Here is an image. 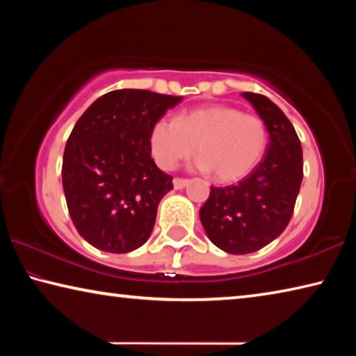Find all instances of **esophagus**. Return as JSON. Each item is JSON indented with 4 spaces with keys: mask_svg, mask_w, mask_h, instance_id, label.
Masks as SVG:
<instances>
[{
    "mask_svg": "<svg viewBox=\"0 0 356 356\" xmlns=\"http://www.w3.org/2000/svg\"><path fill=\"white\" fill-rule=\"evenodd\" d=\"M172 184H174V188H176V190H182V188H185L186 185H188V179L176 177L172 180Z\"/></svg>",
    "mask_w": 356,
    "mask_h": 356,
    "instance_id": "1",
    "label": "esophagus"
}]
</instances>
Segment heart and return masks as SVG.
Instances as JSON below:
<instances>
[{"label": "heart", "instance_id": "obj_1", "mask_svg": "<svg viewBox=\"0 0 356 356\" xmlns=\"http://www.w3.org/2000/svg\"><path fill=\"white\" fill-rule=\"evenodd\" d=\"M267 143L265 120L231 105L195 108L179 119L160 118L149 135L150 154L160 168L174 170L197 150V168L222 184L248 176Z\"/></svg>", "mask_w": 356, "mask_h": 356}]
</instances>
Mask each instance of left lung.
Wrapping results in <instances>:
<instances>
[{"label": "left lung", "instance_id": "1", "mask_svg": "<svg viewBox=\"0 0 356 356\" xmlns=\"http://www.w3.org/2000/svg\"><path fill=\"white\" fill-rule=\"evenodd\" d=\"M242 95L267 124V152L237 185L210 186L200 210L209 238L231 254L254 252L281 236L303 179V150L291 120L265 95Z\"/></svg>", "mask_w": 356, "mask_h": 356}]
</instances>
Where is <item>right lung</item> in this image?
Masks as SVG:
<instances>
[{
  "mask_svg": "<svg viewBox=\"0 0 356 356\" xmlns=\"http://www.w3.org/2000/svg\"><path fill=\"white\" fill-rule=\"evenodd\" d=\"M182 102L146 89L102 95L76 120L63 159L65 202L80 236L97 250L146 243L172 177L150 156L152 125Z\"/></svg>",
  "mask_w": 356,
  "mask_h": 356,
  "instance_id": "1",
  "label": "right lung"
}]
</instances>
